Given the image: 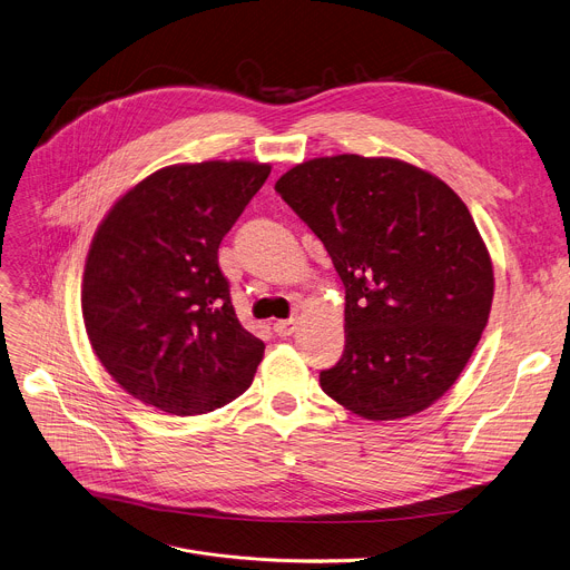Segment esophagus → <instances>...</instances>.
<instances>
[{"mask_svg": "<svg viewBox=\"0 0 570 570\" xmlns=\"http://www.w3.org/2000/svg\"><path fill=\"white\" fill-rule=\"evenodd\" d=\"M295 325H297L295 318H286V321H277V323L273 325V330H275L279 336H291V334L295 332Z\"/></svg>", "mask_w": 570, "mask_h": 570, "instance_id": "34e87169", "label": "esophagus"}]
</instances>
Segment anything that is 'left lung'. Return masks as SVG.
Wrapping results in <instances>:
<instances>
[{
	"label": "left lung",
	"mask_w": 570,
	"mask_h": 570,
	"mask_svg": "<svg viewBox=\"0 0 570 570\" xmlns=\"http://www.w3.org/2000/svg\"><path fill=\"white\" fill-rule=\"evenodd\" d=\"M275 189L346 286V348L321 387L371 422L403 420L459 381L490 316L492 263L438 176L355 154L288 169Z\"/></svg>",
	"instance_id": "8db88e82"
}]
</instances>
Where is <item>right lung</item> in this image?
Listing matches in <instances>:
<instances>
[{
  "mask_svg": "<svg viewBox=\"0 0 570 570\" xmlns=\"http://www.w3.org/2000/svg\"><path fill=\"white\" fill-rule=\"evenodd\" d=\"M268 174L249 160L171 165L130 187L96 229L85 327L100 364L141 403L206 414L252 385L265 346L236 316L217 249Z\"/></svg>",
  "mask_w": 570,
  "mask_h": 570,
  "instance_id": "1",
  "label": "right lung"
}]
</instances>
